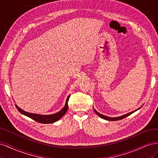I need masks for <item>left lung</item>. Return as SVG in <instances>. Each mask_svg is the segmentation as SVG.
Segmentation results:
<instances>
[{
  "label": "left lung",
  "mask_w": 158,
  "mask_h": 158,
  "mask_svg": "<svg viewBox=\"0 0 158 158\" xmlns=\"http://www.w3.org/2000/svg\"><path fill=\"white\" fill-rule=\"evenodd\" d=\"M138 109L135 110V111H132V112H131V113H127V114H124V115H123V116L118 117H107V116H105V115H103V114H102L99 113L98 112H97L96 111H95V110H94V111H95V113H96V114H98V116H99V117H101V118H103V119H106V120H108V121H118V120H121V119H123V118H125V117H127L129 116V115H130V114H132V113H133L134 112H135L136 111H137Z\"/></svg>",
  "instance_id": "obj_1"
}]
</instances>
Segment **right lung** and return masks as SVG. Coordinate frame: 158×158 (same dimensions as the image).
<instances>
[{"label": "right lung", "mask_w": 158, "mask_h": 158, "mask_svg": "<svg viewBox=\"0 0 158 158\" xmlns=\"http://www.w3.org/2000/svg\"><path fill=\"white\" fill-rule=\"evenodd\" d=\"M69 98H70V95H69V97L67 98V99H66L64 107L59 112L55 113V114H49V115H41V114L28 113V112L24 111L23 110H22L20 107H18L16 105V107L19 111V112L23 114H24V115H26L28 117L32 118L33 120H34L38 123H44V124L52 123H55L57 121H59L60 118H62V117L64 115L66 112L67 111L68 107H69L68 102L69 100Z\"/></svg>", "instance_id": "obj_1"}]
</instances>
